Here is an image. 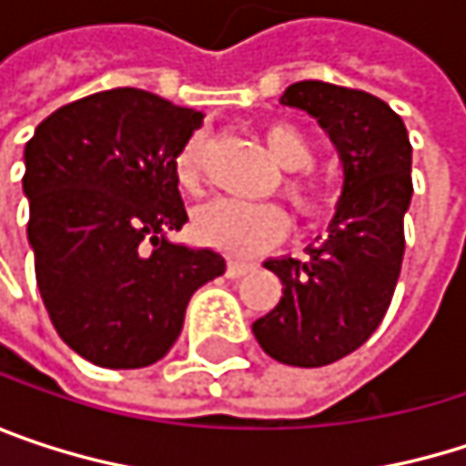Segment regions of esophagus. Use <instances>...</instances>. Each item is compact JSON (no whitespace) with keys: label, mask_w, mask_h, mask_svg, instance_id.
<instances>
[{"label":"esophagus","mask_w":466,"mask_h":466,"mask_svg":"<svg viewBox=\"0 0 466 466\" xmlns=\"http://www.w3.org/2000/svg\"><path fill=\"white\" fill-rule=\"evenodd\" d=\"M250 269H253L250 261H234L232 258V261L227 264V275H229V278H242V275H248Z\"/></svg>","instance_id":"34e87169"}]
</instances>
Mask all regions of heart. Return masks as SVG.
Instances as JSON below:
<instances>
[{"instance_id":"obj_1","label":"heart","mask_w":466,"mask_h":466,"mask_svg":"<svg viewBox=\"0 0 466 466\" xmlns=\"http://www.w3.org/2000/svg\"><path fill=\"white\" fill-rule=\"evenodd\" d=\"M275 161L289 169L283 177V194L302 216H313L324 205V188L310 175L308 167L316 161V147L305 129L291 121H272L261 129ZM205 135L197 132L183 142L175 153V180L183 191H197L202 186L205 169ZM194 232L205 242L232 256H253L275 242H280L289 232V216L280 205H253L239 199H216L197 210Z\"/></svg>"}]
</instances>
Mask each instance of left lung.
<instances>
[{
    "mask_svg": "<svg viewBox=\"0 0 466 466\" xmlns=\"http://www.w3.org/2000/svg\"><path fill=\"white\" fill-rule=\"evenodd\" d=\"M280 105L324 127L345 180L324 242L305 258L264 261L283 297L253 334L280 364L324 367L361 348L391 305L405 256L413 147L402 118L367 91L302 80L286 88Z\"/></svg>",
    "mask_w": 466,
    "mask_h": 466,
    "instance_id": "1",
    "label": "left lung"
}]
</instances>
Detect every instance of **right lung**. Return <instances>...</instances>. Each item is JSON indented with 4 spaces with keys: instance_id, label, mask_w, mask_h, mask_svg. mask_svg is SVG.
<instances>
[{
    "instance_id": "add662e5",
    "label": "right lung",
    "mask_w": 466,
    "mask_h": 466,
    "mask_svg": "<svg viewBox=\"0 0 466 466\" xmlns=\"http://www.w3.org/2000/svg\"><path fill=\"white\" fill-rule=\"evenodd\" d=\"M199 124L150 91L113 88L58 107L26 142L37 286L58 337L96 367L167 356L194 291L227 269L221 253L167 239L188 221L175 153Z\"/></svg>"
}]
</instances>
